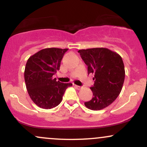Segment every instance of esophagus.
I'll use <instances>...</instances> for the list:
<instances>
[{
    "label": "esophagus",
    "instance_id": "obj_1",
    "mask_svg": "<svg viewBox=\"0 0 147 147\" xmlns=\"http://www.w3.org/2000/svg\"><path fill=\"white\" fill-rule=\"evenodd\" d=\"M74 86H75V87H76V88H77V89H80V88H82V87H81V86H79L75 85H75H74Z\"/></svg>",
    "mask_w": 147,
    "mask_h": 147
}]
</instances>
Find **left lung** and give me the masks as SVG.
Returning a JSON list of instances; mask_svg holds the SVG:
<instances>
[{"instance_id":"1","label":"left lung","mask_w":147,"mask_h":147,"mask_svg":"<svg viewBox=\"0 0 147 147\" xmlns=\"http://www.w3.org/2000/svg\"><path fill=\"white\" fill-rule=\"evenodd\" d=\"M78 52L88 66V74H94L95 84L90 87L93 95L84 103L88 109L102 110L115 100L122 90L125 70L122 57L105 48L79 50Z\"/></svg>"}]
</instances>
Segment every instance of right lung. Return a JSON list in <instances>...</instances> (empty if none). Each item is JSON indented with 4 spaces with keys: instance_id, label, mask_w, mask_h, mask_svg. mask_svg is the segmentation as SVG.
<instances>
[{
    "instance_id": "obj_1",
    "label": "right lung",
    "mask_w": 147,
    "mask_h": 147,
    "mask_svg": "<svg viewBox=\"0 0 147 147\" xmlns=\"http://www.w3.org/2000/svg\"><path fill=\"white\" fill-rule=\"evenodd\" d=\"M68 49L45 48L28 59L25 65V86L30 98L41 109L56 107L71 83L64 84L52 76L60 68L61 61Z\"/></svg>"
}]
</instances>
